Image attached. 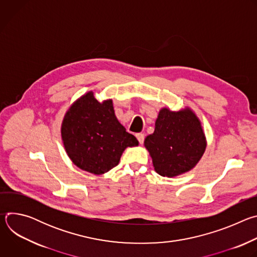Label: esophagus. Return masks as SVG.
Returning a JSON list of instances; mask_svg holds the SVG:
<instances>
[{
  "label": "esophagus",
  "instance_id": "esophagus-1",
  "mask_svg": "<svg viewBox=\"0 0 257 257\" xmlns=\"http://www.w3.org/2000/svg\"><path fill=\"white\" fill-rule=\"evenodd\" d=\"M136 138H137V140L139 141V143L142 144L143 141H144V134H143V133H137V134H136Z\"/></svg>",
  "mask_w": 257,
  "mask_h": 257
}]
</instances>
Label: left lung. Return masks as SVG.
<instances>
[{
	"label": "left lung",
	"mask_w": 257,
	"mask_h": 257,
	"mask_svg": "<svg viewBox=\"0 0 257 257\" xmlns=\"http://www.w3.org/2000/svg\"><path fill=\"white\" fill-rule=\"evenodd\" d=\"M155 126L154 133L144 140L155 171L163 177L173 178L192 170L207 145L196 114L189 106L179 111L162 107Z\"/></svg>",
	"instance_id": "obj_1"
}]
</instances>
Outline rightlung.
Listing matches in <instances>:
<instances>
[{
    "instance_id": "obj_1",
    "label": "right lung",
    "mask_w": 257,
    "mask_h": 257,
    "mask_svg": "<svg viewBox=\"0 0 257 257\" xmlns=\"http://www.w3.org/2000/svg\"><path fill=\"white\" fill-rule=\"evenodd\" d=\"M61 136L72 163L94 175H102L118 166L123 152L138 145L136 137L118 121L113 100L98 101L91 90L67 109Z\"/></svg>"
}]
</instances>
